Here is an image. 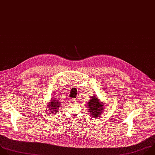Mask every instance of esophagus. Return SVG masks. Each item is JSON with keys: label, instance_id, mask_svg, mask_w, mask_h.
I'll return each instance as SVG.
<instances>
[{"label": "esophagus", "instance_id": "obj_1", "mask_svg": "<svg viewBox=\"0 0 155 155\" xmlns=\"http://www.w3.org/2000/svg\"><path fill=\"white\" fill-rule=\"evenodd\" d=\"M71 103H76V99H71L70 100Z\"/></svg>", "mask_w": 155, "mask_h": 155}]
</instances>
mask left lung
Masks as SVG:
<instances>
[{
    "label": "left lung",
    "instance_id": "obj_1",
    "mask_svg": "<svg viewBox=\"0 0 155 155\" xmlns=\"http://www.w3.org/2000/svg\"><path fill=\"white\" fill-rule=\"evenodd\" d=\"M87 105L88 112L91 117H94V118H98L101 115V114L104 109V104L101 103V101L97 98V96H96L95 94H94V96L91 97Z\"/></svg>",
    "mask_w": 155,
    "mask_h": 155
}]
</instances>
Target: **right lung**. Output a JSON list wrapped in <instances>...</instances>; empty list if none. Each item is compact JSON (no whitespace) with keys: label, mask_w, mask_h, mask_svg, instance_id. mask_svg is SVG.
<instances>
[{"label":"right lung","mask_w":155,"mask_h":155,"mask_svg":"<svg viewBox=\"0 0 155 155\" xmlns=\"http://www.w3.org/2000/svg\"><path fill=\"white\" fill-rule=\"evenodd\" d=\"M61 102H60L58 100H57V98H54V99H51V102L48 104V109H49V111L51 113H54L57 111V109L59 108V107L61 105Z\"/></svg>","instance_id":"right-lung-1"}]
</instances>
